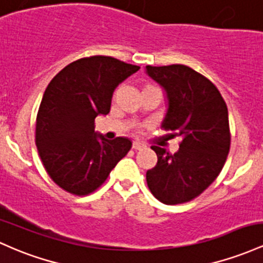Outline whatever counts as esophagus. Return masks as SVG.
<instances>
[{
  "instance_id": "obj_1",
  "label": "esophagus",
  "mask_w": 263,
  "mask_h": 263,
  "mask_svg": "<svg viewBox=\"0 0 263 263\" xmlns=\"http://www.w3.org/2000/svg\"><path fill=\"white\" fill-rule=\"evenodd\" d=\"M145 147H146L145 144L140 143V141H134V143H133V149L134 150H143L145 149Z\"/></svg>"
}]
</instances>
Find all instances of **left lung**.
I'll use <instances>...</instances> for the list:
<instances>
[{
	"label": "left lung",
	"instance_id": "obj_1",
	"mask_svg": "<svg viewBox=\"0 0 263 263\" xmlns=\"http://www.w3.org/2000/svg\"><path fill=\"white\" fill-rule=\"evenodd\" d=\"M165 90L167 109L161 126L181 138L175 154L153 145L158 164L146 171V182L159 201L187 202L219 176L230 152L229 111L217 88L184 64L145 67Z\"/></svg>",
	"mask_w": 263,
	"mask_h": 263
}]
</instances>
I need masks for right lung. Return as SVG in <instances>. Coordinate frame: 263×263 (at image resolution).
Instances as JSON below:
<instances>
[{"label":"right lung","mask_w":263,"mask_h":263,"mask_svg":"<svg viewBox=\"0 0 263 263\" xmlns=\"http://www.w3.org/2000/svg\"><path fill=\"white\" fill-rule=\"evenodd\" d=\"M139 66L93 55L68 64L46 88L37 114L36 145L47 173L73 195H88L128 154V138L108 140L94 120L110 111L114 89Z\"/></svg>","instance_id":"add662e5"}]
</instances>
